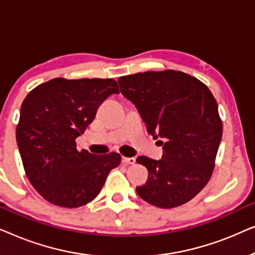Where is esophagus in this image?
I'll use <instances>...</instances> for the list:
<instances>
[{"label": "esophagus", "mask_w": 255, "mask_h": 255, "mask_svg": "<svg viewBox=\"0 0 255 255\" xmlns=\"http://www.w3.org/2000/svg\"><path fill=\"white\" fill-rule=\"evenodd\" d=\"M122 163H123V165H125V166L134 165L135 159L134 158H127V156H123V158H122Z\"/></svg>", "instance_id": "1"}]
</instances>
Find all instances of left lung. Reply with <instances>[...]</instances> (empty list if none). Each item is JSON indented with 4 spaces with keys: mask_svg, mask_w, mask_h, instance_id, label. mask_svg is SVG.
<instances>
[{
    "mask_svg": "<svg viewBox=\"0 0 255 255\" xmlns=\"http://www.w3.org/2000/svg\"><path fill=\"white\" fill-rule=\"evenodd\" d=\"M121 93L137 108L147 132L163 139L162 158L138 156L148 170L139 197L158 208L187 203L205 187L215 167L223 125L214 95L183 72H145L118 79Z\"/></svg>",
    "mask_w": 255,
    "mask_h": 255,
    "instance_id": "obj_1",
    "label": "left lung"
}]
</instances>
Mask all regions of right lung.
<instances>
[{
    "label": "right lung",
    "mask_w": 255,
    "mask_h": 255,
    "mask_svg": "<svg viewBox=\"0 0 255 255\" xmlns=\"http://www.w3.org/2000/svg\"><path fill=\"white\" fill-rule=\"evenodd\" d=\"M114 79H53L27 94L20 107L16 140L24 170L50 203L79 208L93 201L118 153L96 155L76 149L75 139L94 121L107 97L118 94Z\"/></svg>",
    "instance_id": "right-lung-1"
}]
</instances>
